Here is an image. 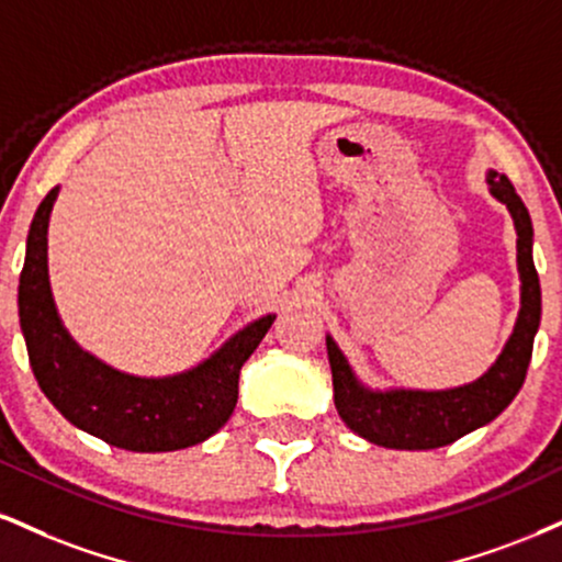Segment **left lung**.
<instances>
[{
    "label": "left lung",
    "mask_w": 562,
    "mask_h": 562,
    "mask_svg": "<svg viewBox=\"0 0 562 562\" xmlns=\"http://www.w3.org/2000/svg\"><path fill=\"white\" fill-rule=\"evenodd\" d=\"M490 191L510 209L518 233L520 314L503 356L482 380L445 392H369L356 382L333 337H327V356L333 367L337 414L350 429L369 442L392 450H435L456 442L492 418H497L524 387L529 371L533 335L542 319V288L533 267V227L513 182L499 172H490Z\"/></svg>",
    "instance_id": "left-lung-1"
}]
</instances>
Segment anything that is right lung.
<instances>
[{
    "mask_svg": "<svg viewBox=\"0 0 562 562\" xmlns=\"http://www.w3.org/2000/svg\"><path fill=\"white\" fill-rule=\"evenodd\" d=\"M57 188L38 204L20 272L18 311L38 387L67 422L114 448L167 452L204 442L238 403V376L274 316L248 324L225 348L186 374L140 380L120 374L80 350L54 308L46 274V227Z\"/></svg>",
    "mask_w": 562,
    "mask_h": 562,
    "instance_id": "1",
    "label": "right lung"
}]
</instances>
